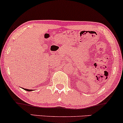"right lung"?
Segmentation results:
<instances>
[{
	"label": "right lung",
	"instance_id": "obj_1",
	"mask_svg": "<svg viewBox=\"0 0 123 123\" xmlns=\"http://www.w3.org/2000/svg\"><path fill=\"white\" fill-rule=\"evenodd\" d=\"M24 90H26V91H32V90H29V89H26V88H23Z\"/></svg>",
	"mask_w": 123,
	"mask_h": 123
}]
</instances>
